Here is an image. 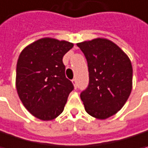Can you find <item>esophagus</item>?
Here are the masks:
<instances>
[{
  "mask_svg": "<svg viewBox=\"0 0 148 148\" xmlns=\"http://www.w3.org/2000/svg\"><path fill=\"white\" fill-rule=\"evenodd\" d=\"M71 82H72L73 85H74V86H75V88H77V80H76V79H72V80H71Z\"/></svg>",
  "mask_w": 148,
  "mask_h": 148,
  "instance_id": "obj_1",
  "label": "esophagus"
}]
</instances>
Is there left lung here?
I'll return each mask as SVG.
<instances>
[{
    "instance_id": "left-lung-1",
    "label": "left lung",
    "mask_w": 148,
    "mask_h": 148,
    "mask_svg": "<svg viewBox=\"0 0 148 148\" xmlns=\"http://www.w3.org/2000/svg\"><path fill=\"white\" fill-rule=\"evenodd\" d=\"M77 45L85 55L89 71V84L80 95L86 112L97 119L108 118L122 109L132 92L129 57L104 38Z\"/></svg>"
}]
</instances>
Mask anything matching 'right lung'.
Instances as JSON below:
<instances>
[{
  "mask_svg": "<svg viewBox=\"0 0 148 148\" xmlns=\"http://www.w3.org/2000/svg\"><path fill=\"white\" fill-rule=\"evenodd\" d=\"M73 44L53 38H41L30 44L19 56L16 86L24 107L34 116L50 121L64 110L74 89L66 77L64 55Z\"/></svg>",
  "mask_w": 148,
  "mask_h": 148,
  "instance_id": "right-lung-1",
  "label": "right lung"
}]
</instances>
